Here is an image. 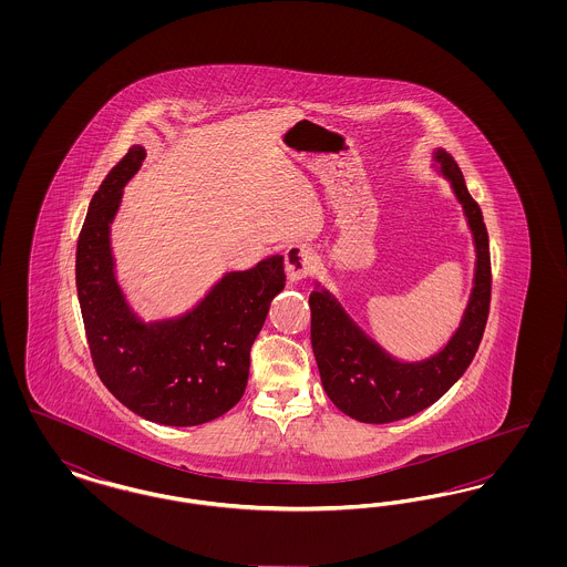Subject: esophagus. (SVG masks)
<instances>
[{
	"instance_id": "obj_1",
	"label": "esophagus",
	"mask_w": 567,
	"mask_h": 567,
	"mask_svg": "<svg viewBox=\"0 0 567 567\" xmlns=\"http://www.w3.org/2000/svg\"><path fill=\"white\" fill-rule=\"evenodd\" d=\"M315 268H317V257H315L312 248H308L303 244H293L285 250V271L291 282L303 280L306 276L312 274Z\"/></svg>"
}]
</instances>
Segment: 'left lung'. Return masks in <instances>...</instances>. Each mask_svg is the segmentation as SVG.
Wrapping results in <instances>:
<instances>
[{
  "instance_id": "1",
  "label": "left lung",
  "mask_w": 567,
  "mask_h": 567,
  "mask_svg": "<svg viewBox=\"0 0 567 567\" xmlns=\"http://www.w3.org/2000/svg\"><path fill=\"white\" fill-rule=\"evenodd\" d=\"M432 167L449 181L476 252L472 291L458 327L432 357L404 361L365 333L340 299L317 280L310 293L312 351L327 398L361 423H393L435 404L472 363L485 333L491 301V257L485 220L455 159L433 148Z\"/></svg>"
}]
</instances>
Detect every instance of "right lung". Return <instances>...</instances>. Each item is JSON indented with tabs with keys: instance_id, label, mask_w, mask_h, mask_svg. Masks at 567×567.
<instances>
[{
	"instance_id": "obj_1",
	"label": "right lung",
	"mask_w": 567,
	"mask_h": 567,
	"mask_svg": "<svg viewBox=\"0 0 567 567\" xmlns=\"http://www.w3.org/2000/svg\"><path fill=\"white\" fill-rule=\"evenodd\" d=\"M144 159L146 148L134 144L89 204L76 248L82 321L95 370L121 404L159 425L193 427L240 402L250 347L285 289V264L270 255L255 268L225 271L187 312L140 317L118 282L110 234Z\"/></svg>"
}]
</instances>
